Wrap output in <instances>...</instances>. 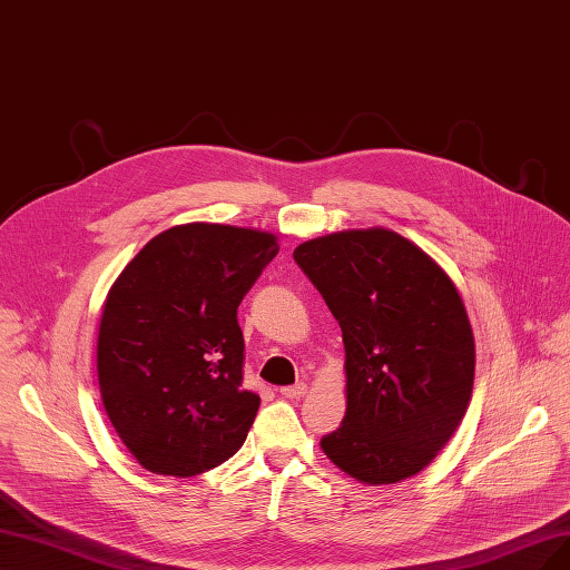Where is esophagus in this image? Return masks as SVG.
Masks as SVG:
<instances>
[{
	"mask_svg": "<svg viewBox=\"0 0 570 570\" xmlns=\"http://www.w3.org/2000/svg\"><path fill=\"white\" fill-rule=\"evenodd\" d=\"M308 393V385L306 383H297V385H287V389H281V395L287 400H299Z\"/></svg>",
	"mask_w": 570,
	"mask_h": 570,
	"instance_id": "1",
	"label": "esophagus"
}]
</instances>
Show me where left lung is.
Instances as JSON below:
<instances>
[{"mask_svg":"<svg viewBox=\"0 0 570 570\" xmlns=\"http://www.w3.org/2000/svg\"><path fill=\"white\" fill-rule=\"evenodd\" d=\"M338 321L346 416L321 440L355 482L397 484L428 468L461 425L474 336L449 273L409 238L374 226L294 249Z\"/></svg>","mask_w":570,"mask_h":570,"instance_id":"obj_1","label":"left lung"}]
</instances>
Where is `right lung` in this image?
I'll return each mask as SVG.
<instances>
[{
	"instance_id": "1",
	"label": "right lung",
	"mask_w": 570,
	"mask_h": 570,
	"mask_svg": "<svg viewBox=\"0 0 570 570\" xmlns=\"http://www.w3.org/2000/svg\"><path fill=\"white\" fill-rule=\"evenodd\" d=\"M278 236L191 222L154 236L107 292L98 330L105 412L130 456L194 476L243 446L259 395L243 389L238 304Z\"/></svg>"
}]
</instances>
